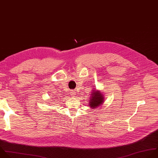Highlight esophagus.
<instances>
[{"label":"esophagus","instance_id":"1","mask_svg":"<svg viewBox=\"0 0 158 158\" xmlns=\"http://www.w3.org/2000/svg\"><path fill=\"white\" fill-rule=\"evenodd\" d=\"M71 97H74V95H75V92H74V91L71 92Z\"/></svg>","mask_w":158,"mask_h":158}]
</instances>
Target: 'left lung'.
Instances as JSON below:
<instances>
[{"label":"left lung","mask_w":158,"mask_h":158,"mask_svg":"<svg viewBox=\"0 0 158 158\" xmlns=\"http://www.w3.org/2000/svg\"><path fill=\"white\" fill-rule=\"evenodd\" d=\"M89 104L90 107L92 109H97L104 102V95L100 92L95 90H92L90 93V97L89 99Z\"/></svg>","instance_id":"1"}]
</instances>
